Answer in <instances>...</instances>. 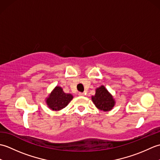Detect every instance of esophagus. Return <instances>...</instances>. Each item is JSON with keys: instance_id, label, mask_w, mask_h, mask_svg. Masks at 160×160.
I'll use <instances>...</instances> for the list:
<instances>
[{"instance_id": "esophagus-1", "label": "esophagus", "mask_w": 160, "mask_h": 160, "mask_svg": "<svg viewBox=\"0 0 160 160\" xmlns=\"http://www.w3.org/2000/svg\"><path fill=\"white\" fill-rule=\"evenodd\" d=\"M78 95H79V96H84V93L80 92L79 93H78Z\"/></svg>"}]
</instances>
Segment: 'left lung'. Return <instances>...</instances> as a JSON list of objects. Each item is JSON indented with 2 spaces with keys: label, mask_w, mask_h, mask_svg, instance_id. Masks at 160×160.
I'll use <instances>...</instances> for the list:
<instances>
[{
  "label": "left lung",
  "mask_w": 160,
  "mask_h": 160,
  "mask_svg": "<svg viewBox=\"0 0 160 160\" xmlns=\"http://www.w3.org/2000/svg\"><path fill=\"white\" fill-rule=\"evenodd\" d=\"M91 100L97 108L104 112L113 109L115 104V100L113 96L104 85L97 88L96 94L91 96Z\"/></svg>",
  "instance_id": "8db88e82"
}]
</instances>
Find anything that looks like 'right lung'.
I'll list each match as a JSON object with an SVG mask.
<instances>
[{
  "label": "right lung",
  "mask_w": 160,
  "mask_h": 160,
  "mask_svg": "<svg viewBox=\"0 0 160 160\" xmlns=\"http://www.w3.org/2000/svg\"><path fill=\"white\" fill-rule=\"evenodd\" d=\"M73 98L71 93H64L62 87L56 86L46 98L45 102L51 110L58 111L65 108Z\"/></svg>",
  "instance_id": "1"
}]
</instances>
